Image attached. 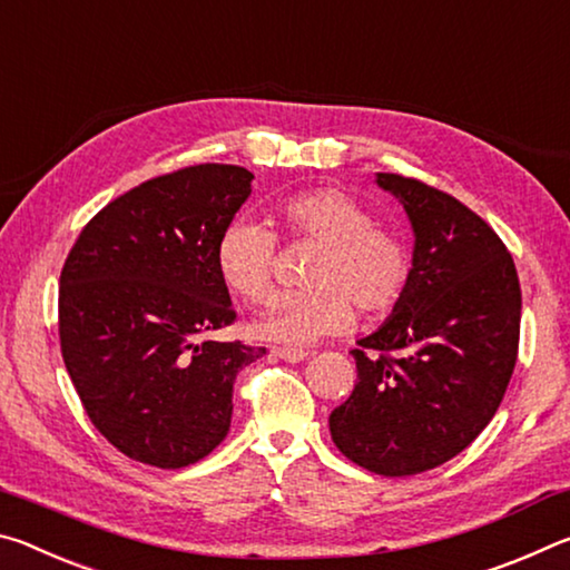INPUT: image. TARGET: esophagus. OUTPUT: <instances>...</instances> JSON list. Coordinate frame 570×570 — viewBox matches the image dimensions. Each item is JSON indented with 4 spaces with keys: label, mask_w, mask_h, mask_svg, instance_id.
Listing matches in <instances>:
<instances>
[{
    "label": "esophagus",
    "mask_w": 570,
    "mask_h": 570,
    "mask_svg": "<svg viewBox=\"0 0 570 570\" xmlns=\"http://www.w3.org/2000/svg\"><path fill=\"white\" fill-rule=\"evenodd\" d=\"M274 354L284 362H302L308 356L306 350H296V346H274Z\"/></svg>",
    "instance_id": "esophagus-1"
}]
</instances>
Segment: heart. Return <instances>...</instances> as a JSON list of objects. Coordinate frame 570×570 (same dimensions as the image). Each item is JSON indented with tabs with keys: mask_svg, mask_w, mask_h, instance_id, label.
Segmentation results:
<instances>
[{
	"mask_svg": "<svg viewBox=\"0 0 570 570\" xmlns=\"http://www.w3.org/2000/svg\"><path fill=\"white\" fill-rule=\"evenodd\" d=\"M288 240L320 246L306 268V288L284 298L258 326L286 344H308L354 324V306L366 316L390 314L414 276L410 240L397 228L374 224L372 210L346 190L320 186L288 193L276 204ZM216 268L244 302L266 306L276 296L278 238L250 218H234L216 240Z\"/></svg>",
	"mask_w": 570,
	"mask_h": 570,
	"instance_id": "1",
	"label": "heart"
}]
</instances>
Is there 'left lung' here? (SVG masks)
<instances>
[{
    "label": "left lung",
    "instance_id": "8db88e82",
    "mask_svg": "<svg viewBox=\"0 0 570 570\" xmlns=\"http://www.w3.org/2000/svg\"><path fill=\"white\" fill-rule=\"evenodd\" d=\"M377 183L412 220L414 276L352 350L360 380L330 430L344 458L402 478L455 458L495 417L518 362L520 282L500 236L450 193L397 173Z\"/></svg>",
    "mask_w": 570,
    "mask_h": 570
}]
</instances>
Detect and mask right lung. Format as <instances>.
I'll use <instances>...</instances> for the list:
<instances>
[{
    "mask_svg": "<svg viewBox=\"0 0 570 570\" xmlns=\"http://www.w3.org/2000/svg\"><path fill=\"white\" fill-rule=\"evenodd\" d=\"M250 178L224 163L150 178L98 210L65 258L67 374L95 430L130 460L176 470L214 452L238 370L266 354L208 340L236 322L214 250Z\"/></svg>",
    "mask_w": 570,
    "mask_h": 570,
    "instance_id": "obj_1",
    "label": "right lung"
}]
</instances>
